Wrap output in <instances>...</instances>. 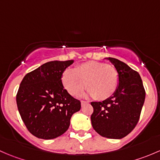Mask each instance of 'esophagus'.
<instances>
[{
  "instance_id": "34e87169",
  "label": "esophagus",
  "mask_w": 160,
  "mask_h": 160,
  "mask_svg": "<svg viewBox=\"0 0 160 160\" xmlns=\"http://www.w3.org/2000/svg\"><path fill=\"white\" fill-rule=\"evenodd\" d=\"M80 102H81V105L82 106H83V104H88V101H80Z\"/></svg>"
}]
</instances>
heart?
Wrapping results in <instances>:
<instances>
[{
    "mask_svg": "<svg viewBox=\"0 0 160 160\" xmlns=\"http://www.w3.org/2000/svg\"><path fill=\"white\" fill-rule=\"evenodd\" d=\"M62 86L72 96L85 88L89 96L98 100L110 98L117 89L118 73L114 67L103 62L89 61L77 66L74 70H66L61 77Z\"/></svg>",
    "mask_w": 160,
    "mask_h": 160,
    "instance_id": "obj_1",
    "label": "heart"
}]
</instances>
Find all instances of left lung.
Wrapping results in <instances>:
<instances>
[{"label":"left lung","mask_w":160,"mask_h":160,"mask_svg":"<svg viewBox=\"0 0 160 160\" xmlns=\"http://www.w3.org/2000/svg\"><path fill=\"white\" fill-rule=\"evenodd\" d=\"M110 61L118 73L117 89L102 102H91L93 129L105 138L120 139L135 128L144 104L146 92L138 72L114 58Z\"/></svg>","instance_id":"1"}]
</instances>
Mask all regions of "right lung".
I'll return each mask as SVG.
<instances>
[{"instance_id":"1","label":"right lung","mask_w":160,"mask_h":160,"mask_svg":"<svg viewBox=\"0 0 160 160\" xmlns=\"http://www.w3.org/2000/svg\"><path fill=\"white\" fill-rule=\"evenodd\" d=\"M73 60L51 61L28 72L21 82L17 96L18 109L25 126L35 137L52 139L69 128L80 101L62 86L61 77Z\"/></svg>"}]
</instances>
